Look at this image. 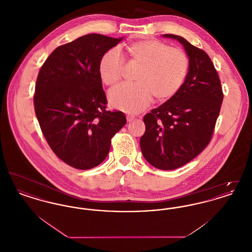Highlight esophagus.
Here are the masks:
<instances>
[{
    "label": "esophagus",
    "instance_id": "1",
    "mask_svg": "<svg viewBox=\"0 0 252 252\" xmlns=\"http://www.w3.org/2000/svg\"><path fill=\"white\" fill-rule=\"evenodd\" d=\"M134 119H135V116H133V115H126V120H127V122L130 123Z\"/></svg>",
    "mask_w": 252,
    "mask_h": 252
}]
</instances>
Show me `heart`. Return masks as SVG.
Returning a JSON list of instances; mask_svg holds the SVG:
<instances>
[{
  "label": "heart",
  "instance_id": "1",
  "mask_svg": "<svg viewBox=\"0 0 252 252\" xmlns=\"http://www.w3.org/2000/svg\"><path fill=\"white\" fill-rule=\"evenodd\" d=\"M133 60L141 64L135 83H121L108 92V101L113 108L138 113L147 108L154 94L169 98L183 84L189 69L188 58L180 49L170 48L158 40H143L128 47ZM124 58L120 49L107 51L99 63V74L106 85L120 80Z\"/></svg>",
  "mask_w": 252,
  "mask_h": 252
}]
</instances>
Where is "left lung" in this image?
<instances>
[{
    "mask_svg": "<svg viewBox=\"0 0 252 252\" xmlns=\"http://www.w3.org/2000/svg\"><path fill=\"white\" fill-rule=\"evenodd\" d=\"M184 47L189 69L176 94L144 117L140 140L144 158L154 167L173 170L191 161L210 143L223 101L219 76L203 50L172 34Z\"/></svg>",
    "mask_w": 252,
    "mask_h": 252,
    "instance_id": "obj_1",
    "label": "left lung"
}]
</instances>
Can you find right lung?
I'll list each match as a JSON object with an SVG mask.
<instances>
[{"instance_id":"obj_1","label":"right lung","mask_w":252,"mask_h":252,"mask_svg":"<svg viewBox=\"0 0 252 252\" xmlns=\"http://www.w3.org/2000/svg\"><path fill=\"white\" fill-rule=\"evenodd\" d=\"M123 37L89 34L56 49L36 79V118L55 154L72 167L87 170L108 156L111 138L126 125L121 111L106 109L99 74L102 56Z\"/></svg>"}]
</instances>
